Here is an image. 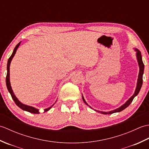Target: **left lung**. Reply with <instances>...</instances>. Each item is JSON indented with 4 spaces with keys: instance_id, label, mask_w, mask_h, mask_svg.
Masks as SVG:
<instances>
[{
    "instance_id": "obj_1",
    "label": "left lung",
    "mask_w": 149,
    "mask_h": 149,
    "mask_svg": "<svg viewBox=\"0 0 149 149\" xmlns=\"http://www.w3.org/2000/svg\"><path fill=\"white\" fill-rule=\"evenodd\" d=\"M134 51L136 52V59H137V61L138 63V66H139V74H138V80H137V83H136V89L134 91V94L132 95L129 98V99L126 101L125 102V104H123V105H122L120 107H118V108H116L114 110L112 111H98V110H95L94 109V111H95L98 112V113H100L102 114H104V115H109V114H112L114 113H117V112H120L123 111V109H125L126 107H127L129 105H130V104L132 102V101L133 100L134 98L137 96V95L139 93L140 91L141 88L142 86V84H143V72H144V64L143 63V61H142V57H141V52L138 49L134 48ZM82 98H83V100L84 101V102L86 104L87 106H89L91 109H93L92 107H91L90 106H89L88 104V103L86 102V100H84V98L83 95V94H82Z\"/></svg>"
}]
</instances>
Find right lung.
Segmentation results:
<instances>
[{"label":"right lung","instance_id":"right-lung-1","mask_svg":"<svg viewBox=\"0 0 149 149\" xmlns=\"http://www.w3.org/2000/svg\"><path fill=\"white\" fill-rule=\"evenodd\" d=\"M20 43H21V42H19V43L17 44V46H16V47H15L14 50H13V52L11 56H10V58H9L8 59V64H7V75H6V86H7V88H8V91H9V93L11 94L12 99H13V100L15 101V104H17V105L19 107H20V109H22V110H24V111H28V112L31 113L38 114V113H39V111H38L39 109H37V108H36V107H34L31 106H28V105H26V104H23V103H22V102H20V101L17 99V97H16L15 95L14 94V92H13V91L11 86L10 78H9V77H9V75H10V74H9V67H10V64H11V61H12V59H13V58L14 56L15 55L16 52H17V50L18 49V47L20 46ZM54 104H55V103H54ZM54 104L52 106H51L50 107H48V108L45 109V112L47 111H49L54 105Z\"/></svg>","mask_w":149,"mask_h":149}]
</instances>
